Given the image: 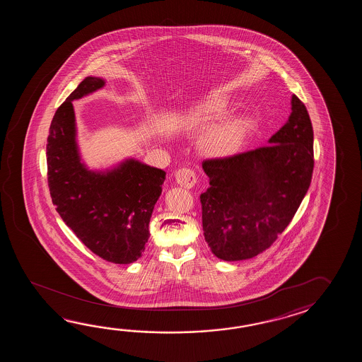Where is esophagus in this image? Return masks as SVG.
Returning a JSON list of instances; mask_svg holds the SVG:
<instances>
[{
    "mask_svg": "<svg viewBox=\"0 0 362 362\" xmlns=\"http://www.w3.org/2000/svg\"><path fill=\"white\" fill-rule=\"evenodd\" d=\"M175 178H176V182H177L180 186L186 187V189H190V187H192L194 185L197 184V181H198L195 172H194L192 168H186V167H185V168H180V170L175 173Z\"/></svg>",
    "mask_w": 362,
    "mask_h": 362,
    "instance_id": "esophagus-1",
    "label": "esophagus"
}]
</instances>
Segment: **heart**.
Segmentation results:
<instances>
[{"label": "heart", "instance_id": "1", "mask_svg": "<svg viewBox=\"0 0 362 362\" xmlns=\"http://www.w3.org/2000/svg\"><path fill=\"white\" fill-rule=\"evenodd\" d=\"M228 111L226 100L218 95H212L203 100L192 112V120L197 124H207L225 115ZM250 123L245 119H231L218 125L202 139V150L212 156L234 153L246 139Z\"/></svg>", "mask_w": 362, "mask_h": 362}]
</instances>
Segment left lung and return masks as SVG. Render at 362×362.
Instances as JSON below:
<instances>
[{"mask_svg": "<svg viewBox=\"0 0 362 362\" xmlns=\"http://www.w3.org/2000/svg\"><path fill=\"white\" fill-rule=\"evenodd\" d=\"M287 123L265 146L202 163L209 177L200 195L204 239L225 262L269 248L291 223L312 181L313 128L295 94Z\"/></svg>", "mask_w": 362, "mask_h": 362, "instance_id": "left-lung-1", "label": "left lung"}]
</instances>
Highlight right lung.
Wrapping results in <instances>:
<instances>
[{
    "mask_svg": "<svg viewBox=\"0 0 362 362\" xmlns=\"http://www.w3.org/2000/svg\"><path fill=\"white\" fill-rule=\"evenodd\" d=\"M103 86V78L88 76L57 110L47 137V184L62 220L93 254L131 264L145 250L165 172L136 159L107 170L81 162L72 100Z\"/></svg>",
    "mask_w": 362,
    "mask_h": 362,
    "instance_id": "1",
    "label": "right lung"
}]
</instances>
